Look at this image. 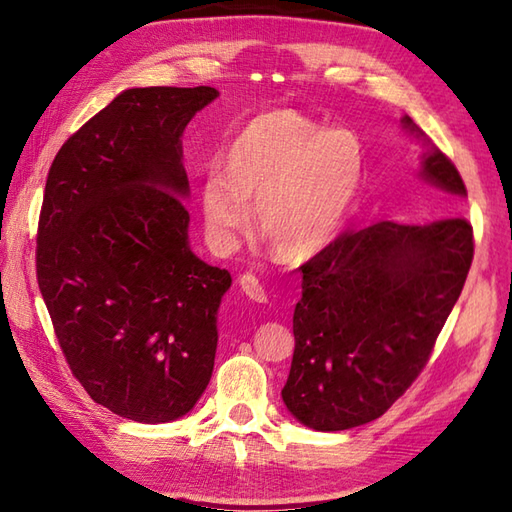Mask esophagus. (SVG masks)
<instances>
[{"label":"esophagus","instance_id":"obj_1","mask_svg":"<svg viewBox=\"0 0 512 512\" xmlns=\"http://www.w3.org/2000/svg\"><path fill=\"white\" fill-rule=\"evenodd\" d=\"M239 286H241V291L246 293V297H250V300H255V302H266L264 284L259 282L253 273H244V275H239Z\"/></svg>","mask_w":512,"mask_h":512}]
</instances>
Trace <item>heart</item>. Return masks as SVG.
Segmentation results:
<instances>
[{"label":"heart","instance_id":"obj_1","mask_svg":"<svg viewBox=\"0 0 512 512\" xmlns=\"http://www.w3.org/2000/svg\"><path fill=\"white\" fill-rule=\"evenodd\" d=\"M365 176V152L351 129H329L295 109L257 116L228 152V170L212 167L201 185L210 244L235 250L257 224L286 259L329 246L345 224Z\"/></svg>","mask_w":512,"mask_h":512}]
</instances>
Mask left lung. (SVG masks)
<instances>
[{"instance_id": "1", "label": "left lung", "mask_w": 512, "mask_h": 512, "mask_svg": "<svg viewBox=\"0 0 512 512\" xmlns=\"http://www.w3.org/2000/svg\"><path fill=\"white\" fill-rule=\"evenodd\" d=\"M423 141L418 176L468 197L457 167L410 116ZM475 255L463 217L430 224L378 221L347 230L300 266L295 351L282 389L286 410L318 432H340L383 416L421 374L457 304Z\"/></svg>"}]
</instances>
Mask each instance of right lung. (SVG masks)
Returning a JSON list of instances; mask_svg holds the SVG:
<instances>
[{
	"label": "right lung",
	"instance_id": "1",
	"mask_svg": "<svg viewBox=\"0 0 512 512\" xmlns=\"http://www.w3.org/2000/svg\"><path fill=\"white\" fill-rule=\"evenodd\" d=\"M215 87L125 89L60 147L37 228V284L64 358L136 423L188 414L210 383L232 277L192 253L181 136Z\"/></svg>",
	"mask_w": 512,
	"mask_h": 512
}]
</instances>
